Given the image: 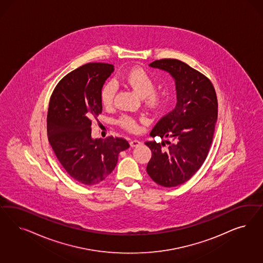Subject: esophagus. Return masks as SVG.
Instances as JSON below:
<instances>
[{"label": "esophagus", "mask_w": 263, "mask_h": 263, "mask_svg": "<svg viewBox=\"0 0 263 263\" xmlns=\"http://www.w3.org/2000/svg\"><path fill=\"white\" fill-rule=\"evenodd\" d=\"M129 144H130L132 147H137V146L141 144V142L139 140H137V139H133V140H130Z\"/></svg>", "instance_id": "1"}]
</instances>
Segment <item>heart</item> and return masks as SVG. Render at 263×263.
Masks as SVG:
<instances>
[{"label":"heart","mask_w":263,"mask_h":263,"mask_svg":"<svg viewBox=\"0 0 263 263\" xmlns=\"http://www.w3.org/2000/svg\"><path fill=\"white\" fill-rule=\"evenodd\" d=\"M120 78L129 85L136 93L141 97H145L146 102L151 106H157L162 101V93L156 91L157 82L155 78L142 68H134L126 74L121 76ZM117 83L114 80H109L102 86L101 90V101L102 103L108 107L112 105L115 93L117 92ZM120 124L128 130L135 132L137 129L136 119L129 115H124L120 118Z\"/></svg>","instance_id":"heart-1"}]
</instances>
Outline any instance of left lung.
I'll return each instance as SVG.
<instances>
[{
	"label": "left lung",
	"instance_id": "left-lung-1",
	"mask_svg": "<svg viewBox=\"0 0 263 263\" xmlns=\"http://www.w3.org/2000/svg\"><path fill=\"white\" fill-rule=\"evenodd\" d=\"M151 68L167 71L175 80V108L156 124L150 136L171 138L161 143L146 141L151 152L147 173L165 187L184 184L194 176L207 158L218 118V100L211 81L176 59L154 61Z\"/></svg>",
	"mask_w": 263,
	"mask_h": 263
}]
</instances>
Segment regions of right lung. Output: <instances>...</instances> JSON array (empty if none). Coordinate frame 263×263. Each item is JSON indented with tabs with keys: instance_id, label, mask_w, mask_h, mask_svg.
<instances>
[{
	"instance_id": "1",
	"label": "right lung",
	"mask_w": 263,
	"mask_h": 263,
	"mask_svg": "<svg viewBox=\"0 0 263 263\" xmlns=\"http://www.w3.org/2000/svg\"><path fill=\"white\" fill-rule=\"evenodd\" d=\"M114 71L105 63H89L70 71L55 87L47 113V136L70 177L95 185L114 170L120 152L129 144L121 137L93 139L92 120L102 110L101 90Z\"/></svg>"
}]
</instances>
